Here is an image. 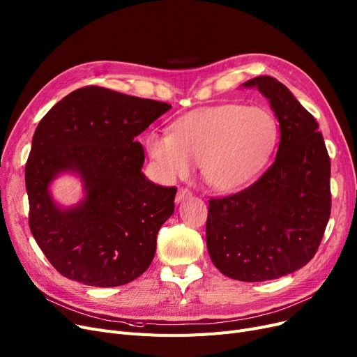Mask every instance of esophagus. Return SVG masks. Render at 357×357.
<instances>
[{
    "label": "esophagus",
    "instance_id": "1",
    "mask_svg": "<svg viewBox=\"0 0 357 357\" xmlns=\"http://www.w3.org/2000/svg\"><path fill=\"white\" fill-rule=\"evenodd\" d=\"M192 197V192L188 190V188H181L175 197V201L176 203H181V201L187 199V198H191Z\"/></svg>",
    "mask_w": 357,
    "mask_h": 357
}]
</instances>
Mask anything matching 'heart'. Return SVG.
<instances>
[{
  "label": "heart",
  "mask_w": 357,
  "mask_h": 357,
  "mask_svg": "<svg viewBox=\"0 0 357 357\" xmlns=\"http://www.w3.org/2000/svg\"><path fill=\"white\" fill-rule=\"evenodd\" d=\"M277 140L273 115L258 106L217 105L179 118L172 132L153 131L146 147L166 178H185L191 163L215 191H235L251 182Z\"/></svg>",
  "instance_id": "heart-1"
}]
</instances>
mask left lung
Listing matches in <instances>:
<instances>
[{
    "label": "left lung",
    "mask_w": 357,
    "mask_h": 357,
    "mask_svg": "<svg viewBox=\"0 0 357 357\" xmlns=\"http://www.w3.org/2000/svg\"><path fill=\"white\" fill-rule=\"evenodd\" d=\"M264 95L280 123L275 159L250 187L208 201L213 264L241 282H266L299 270L318 251L331 213V163L318 122L270 75L243 83Z\"/></svg>",
    "instance_id": "left-lung-1"
}]
</instances>
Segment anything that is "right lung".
I'll return each instance as SVG.
<instances>
[{
	"label": "right lung",
	"mask_w": 357,
	"mask_h": 357,
	"mask_svg": "<svg viewBox=\"0 0 357 357\" xmlns=\"http://www.w3.org/2000/svg\"><path fill=\"white\" fill-rule=\"evenodd\" d=\"M170 107L87 86L40 119L26 163L29 226L59 274L115 287L150 267L159 230L174 214L176 188L146 178L144 150L135 137ZM64 172L79 174L86 192L70 209L59 208L49 191Z\"/></svg>",
	"instance_id": "right-lung-1"
}]
</instances>
